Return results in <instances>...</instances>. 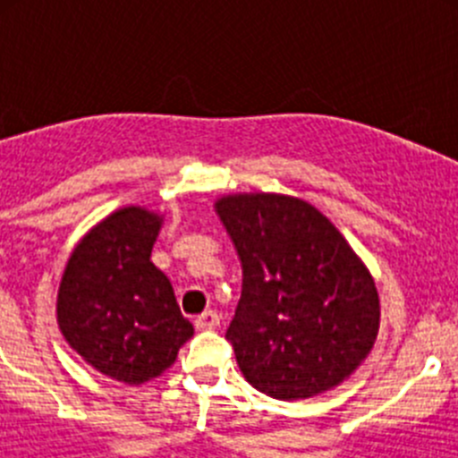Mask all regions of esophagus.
<instances>
[{"label": "esophagus", "mask_w": 458, "mask_h": 458, "mask_svg": "<svg viewBox=\"0 0 458 458\" xmlns=\"http://www.w3.org/2000/svg\"><path fill=\"white\" fill-rule=\"evenodd\" d=\"M217 326H220L217 311H204V314L197 317V321H194V327H197V330H216Z\"/></svg>", "instance_id": "1"}]
</instances>
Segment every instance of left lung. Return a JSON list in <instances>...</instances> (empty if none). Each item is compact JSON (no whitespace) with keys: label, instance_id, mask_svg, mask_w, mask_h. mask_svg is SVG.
<instances>
[{"label":"left lung","instance_id":"1","mask_svg":"<svg viewBox=\"0 0 458 458\" xmlns=\"http://www.w3.org/2000/svg\"><path fill=\"white\" fill-rule=\"evenodd\" d=\"M216 213L242 266L226 339L245 380L282 402L342 386L378 337L365 261L321 210L291 194H225Z\"/></svg>","mask_w":458,"mask_h":458}]
</instances>
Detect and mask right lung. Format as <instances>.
Wrapping results in <instances>:
<instances>
[{"mask_svg": "<svg viewBox=\"0 0 458 458\" xmlns=\"http://www.w3.org/2000/svg\"><path fill=\"white\" fill-rule=\"evenodd\" d=\"M165 217L123 206L75 245L56 293V323L87 365L125 386L163 376L194 327L151 250Z\"/></svg>", "mask_w": 458, "mask_h": 458, "instance_id": "obj_1", "label": "right lung"}]
</instances>
